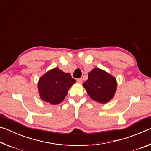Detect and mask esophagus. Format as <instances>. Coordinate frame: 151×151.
<instances>
[{
    "mask_svg": "<svg viewBox=\"0 0 151 151\" xmlns=\"http://www.w3.org/2000/svg\"><path fill=\"white\" fill-rule=\"evenodd\" d=\"M83 78H82L77 79V83H78L79 84H81L82 83H83Z\"/></svg>",
    "mask_w": 151,
    "mask_h": 151,
    "instance_id": "34e87169",
    "label": "esophagus"
}]
</instances>
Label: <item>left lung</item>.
Returning <instances> with one entry per match:
<instances>
[{
	"mask_svg": "<svg viewBox=\"0 0 151 151\" xmlns=\"http://www.w3.org/2000/svg\"><path fill=\"white\" fill-rule=\"evenodd\" d=\"M88 80L83 84L92 99L106 103L113 97L116 89V81L105 71L95 68L88 73Z\"/></svg>",
	"mask_w": 151,
	"mask_h": 151,
	"instance_id": "obj_1",
	"label": "left lung"
}]
</instances>
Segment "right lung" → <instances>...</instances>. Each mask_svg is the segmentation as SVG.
<instances>
[{
  "label": "right lung",
  "mask_w": 151,
  "mask_h": 151,
  "mask_svg": "<svg viewBox=\"0 0 151 151\" xmlns=\"http://www.w3.org/2000/svg\"><path fill=\"white\" fill-rule=\"evenodd\" d=\"M76 80L69 73L55 68L39 79L38 88L40 98L51 104H57L65 99L68 89Z\"/></svg>",
  "instance_id": "add662e5"
}]
</instances>
